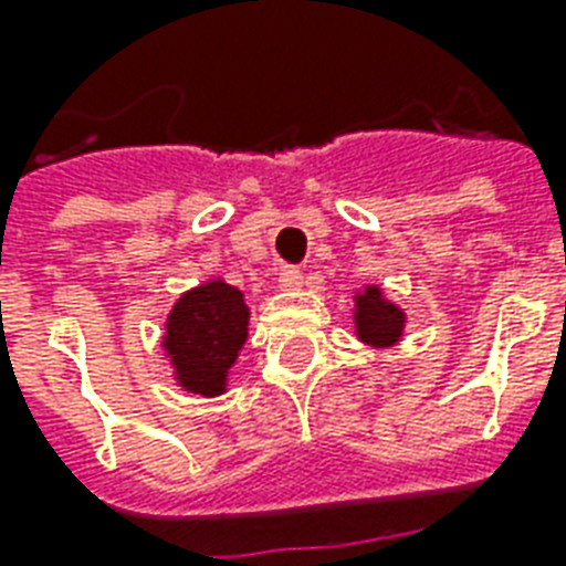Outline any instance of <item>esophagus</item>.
I'll use <instances>...</instances> for the list:
<instances>
[{
	"mask_svg": "<svg viewBox=\"0 0 566 566\" xmlns=\"http://www.w3.org/2000/svg\"><path fill=\"white\" fill-rule=\"evenodd\" d=\"M279 287L284 293H293L302 287V273L300 270H293V266H284L282 273H279Z\"/></svg>",
	"mask_w": 566,
	"mask_h": 566,
	"instance_id": "esophagus-1",
	"label": "esophagus"
}]
</instances>
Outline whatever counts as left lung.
I'll use <instances>...</instances> for the list:
<instances>
[{
	"label": "left lung",
	"instance_id": "8db88e82",
	"mask_svg": "<svg viewBox=\"0 0 566 566\" xmlns=\"http://www.w3.org/2000/svg\"><path fill=\"white\" fill-rule=\"evenodd\" d=\"M355 337L373 349H390L405 335V311L387 300L378 284H364L353 296Z\"/></svg>",
	"mask_w": 566,
	"mask_h": 566
}]
</instances>
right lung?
Returning <instances> with one entry per match:
<instances>
[{"label":"right lung","instance_id":"obj_1","mask_svg":"<svg viewBox=\"0 0 566 566\" xmlns=\"http://www.w3.org/2000/svg\"><path fill=\"white\" fill-rule=\"evenodd\" d=\"M249 314L243 293L220 275L181 293L161 337L164 358L181 390L205 399L229 390V373L249 337Z\"/></svg>","mask_w":566,"mask_h":566}]
</instances>
